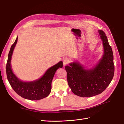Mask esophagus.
I'll list each match as a JSON object with an SVG mask.
<instances>
[{
    "label": "esophagus",
    "instance_id": "esophagus-1",
    "mask_svg": "<svg viewBox=\"0 0 124 124\" xmlns=\"http://www.w3.org/2000/svg\"><path fill=\"white\" fill-rule=\"evenodd\" d=\"M62 62H63V66H65L67 64H68L69 62V59L67 57H64L62 59Z\"/></svg>",
    "mask_w": 124,
    "mask_h": 124
}]
</instances>
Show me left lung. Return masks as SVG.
<instances>
[{"instance_id":"obj_1","label":"left lung","mask_w":124,"mask_h":124,"mask_svg":"<svg viewBox=\"0 0 124 124\" xmlns=\"http://www.w3.org/2000/svg\"><path fill=\"white\" fill-rule=\"evenodd\" d=\"M98 32L102 42L103 53L96 64L87 68L79 62L74 61L65 67L69 86L78 96L91 97L99 95L113 79L114 65L112 49L104 31L98 30Z\"/></svg>"}]
</instances>
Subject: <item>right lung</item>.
Instances as JSON below:
<instances>
[{"mask_svg":"<svg viewBox=\"0 0 124 124\" xmlns=\"http://www.w3.org/2000/svg\"><path fill=\"white\" fill-rule=\"evenodd\" d=\"M18 37L11 46L8 54L6 66L8 80L11 87L18 95L31 100H38L47 97L51 93L52 81L56 70L62 68L63 62L60 61L48 68L43 76L36 80L23 81L14 74L11 67V59L14 48L17 42Z\"/></svg>","mask_w":124,"mask_h":124,"instance_id":"right-lung-1","label":"right lung"}]
</instances>
